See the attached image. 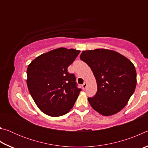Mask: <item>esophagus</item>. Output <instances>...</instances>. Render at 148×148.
I'll use <instances>...</instances> for the list:
<instances>
[{"label":"esophagus","instance_id":"esophagus-1","mask_svg":"<svg viewBox=\"0 0 148 148\" xmlns=\"http://www.w3.org/2000/svg\"><path fill=\"white\" fill-rule=\"evenodd\" d=\"M87 86V84L86 83V82H84V84L82 85V89H86V87Z\"/></svg>","mask_w":148,"mask_h":148}]
</instances>
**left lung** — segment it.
I'll use <instances>...</instances> for the list:
<instances>
[{
    "label": "left lung",
    "instance_id": "8db88e82",
    "mask_svg": "<svg viewBox=\"0 0 148 148\" xmlns=\"http://www.w3.org/2000/svg\"><path fill=\"white\" fill-rule=\"evenodd\" d=\"M79 57L91 68L96 79L97 93L88 98L91 107L104 116L121 111L136 88V72L132 62L106 49L83 51Z\"/></svg>",
    "mask_w": 148,
    "mask_h": 148
}]
</instances>
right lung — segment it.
I'll use <instances>...</instances> for the list:
<instances>
[{
    "label": "right lung",
    "mask_w": 148,
    "mask_h": 148,
    "mask_svg": "<svg viewBox=\"0 0 148 148\" xmlns=\"http://www.w3.org/2000/svg\"><path fill=\"white\" fill-rule=\"evenodd\" d=\"M80 51L64 47L55 49L37 57L27 70V84L38 108L47 116L59 117L71 110L81 89L76 77L67 69Z\"/></svg>",
    "instance_id": "add662e5"
}]
</instances>
